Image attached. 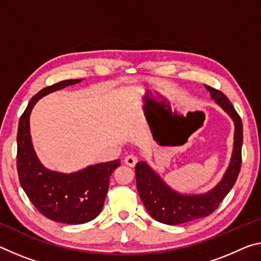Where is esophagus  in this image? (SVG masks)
<instances>
[{
	"instance_id": "34e87169",
	"label": "esophagus",
	"mask_w": 261,
	"mask_h": 261,
	"mask_svg": "<svg viewBox=\"0 0 261 261\" xmlns=\"http://www.w3.org/2000/svg\"><path fill=\"white\" fill-rule=\"evenodd\" d=\"M137 158L135 155H127L125 159H124V163L125 165H127L129 167H135L136 164H137Z\"/></svg>"
}]
</instances>
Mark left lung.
I'll use <instances>...</instances> for the list:
<instances>
[{"label": "left lung", "mask_w": 261, "mask_h": 261, "mask_svg": "<svg viewBox=\"0 0 261 261\" xmlns=\"http://www.w3.org/2000/svg\"><path fill=\"white\" fill-rule=\"evenodd\" d=\"M213 100L217 103L234 124L233 150L224 175L213 189L202 194H182L165 182L146 161L136 165V180L139 196L152 218L164 224L176 225L206 217L214 213L237 180L242 165L243 123L224 94L205 86Z\"/></svg>", "instance_id": "1"}]
</instances>
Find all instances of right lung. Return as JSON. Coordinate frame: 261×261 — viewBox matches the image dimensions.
<instances>
[{"label":"right lung","mask_w":261,"mask_h":261,"mask_svg":"<svg viewBox=\"0 0 261 261\" xmlns=\"http://www.w3.org/2000/svg\"><path fill=\"white\" fill-rule=\"evenodd\" d=\"M64 80L37 93L20 116L17 132V172L19 184L40 214L65 224H84L100 215L108 193L110 176L121 160L90 165L73 173L52 171L40 163L32 145L30 115L45 95L81 82Z\"/></svg>","instance_id":"1"}]
</instances>
